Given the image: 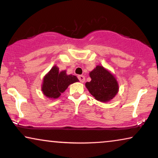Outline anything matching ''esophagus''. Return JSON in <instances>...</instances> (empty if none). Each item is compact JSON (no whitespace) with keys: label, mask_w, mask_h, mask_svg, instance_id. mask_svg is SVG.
Instances as JSON below:
<instances>
[{"label":"esophagus","mask_w":158,"mask_h":158,"mask_svg":"<svg viewBox=\"0 0 158 158\" xmlns=\"http://www.w3.org/2000/svg\"><path fill=\"white\" fill-rule=\"evenodd\" d=\"M78 79H79V80L81 81V82H85V76H83V75H79V76H78Z\"/></svg>","instance_id":"34e87169"}]
</instances>
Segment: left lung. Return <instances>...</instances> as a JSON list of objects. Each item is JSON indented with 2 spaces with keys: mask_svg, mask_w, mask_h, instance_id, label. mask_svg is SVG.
<instances>
[{
  "mask_svg": "<svg viewBox=\"0 0 158 158\" xmlns=\"http://www.w3.org/2000/svg\"><path fill=\"white\" fill-rule=\"evenodd\" d=\"M91 81L85 84L86 87L98 101L106 102L118 92V84L114 76L103 66H98L89 73Z\"/></svg>",
  "mask_w": 158,
  "mask_h": 158,
  "instance_id": "obj_1",
  "label": "left lung"
}]
</instances>
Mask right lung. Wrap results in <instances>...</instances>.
Wrapping results in <instances>:
<instances>
[{"label": "right lung", "instance_id": "obj_1", "mask_svg": "<svg viewBox=\"0 0 158 158\" xmlns=\"http://www.w3.org/2000/svg\"><path fill=\"white\" fill-rule=\"evenodd\" d=\"M79 81L76 76L67 75L65 71L60 72L57 67L54 66L44 78L42 91L49 98H57L69 85Z\"/></svg>", "mask_w": 158, "mask_h": 158}]
</instances>
